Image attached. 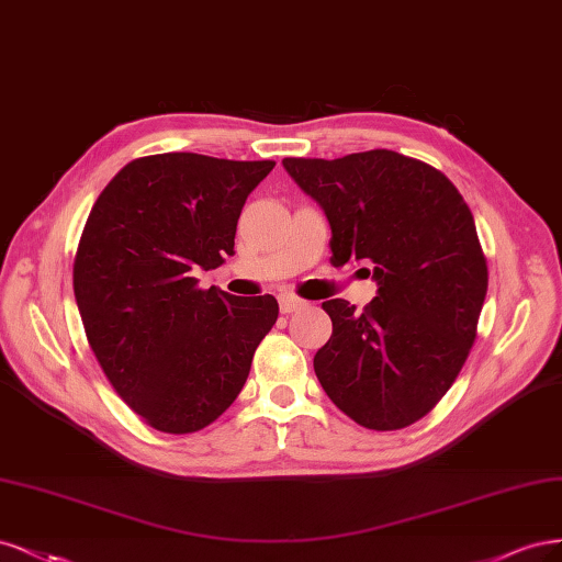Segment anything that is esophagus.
Listing matches in <instances>:
<instances>
[{"instance_id": "34e87169", "label": "esophagus", "mask_w": 562, "mask_h": 562, "mask_svg": "<svg viewBox=\"0 0 562 562\" xmlns=\"http://www.w3.org/2000/svg\"><path fill=\"white\" fill-rule=\"evenodd\" d=\"M278 301H280V311H282L284 315L296 313V311H301V307H305V301L299 299L296 294H280Z\"/></svg>"}]
</instances>
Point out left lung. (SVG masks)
Instances as JSON below:
<instances>
[{
  "label": "left lung",
  "mask_w": 562,
  "mask_h": 562,
  "mask_svg": "<svg viewBox=\"0 0 562 562\" xmlns=\"http://www.w3.org/2000/svg\"><path fill=\"white\" fill-rule=\"evenodd\" d=\"M331 224V263L373 266L378 296L357 311L324 301L334 331L313 367L357 425H413L456 383L476 340L487 261L450 179L418 158L371 149L334 160L284 158Z\"/></svg>",
  "instance_id": "left-lung-1"
}]
</instances>
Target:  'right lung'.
<instances>
[{
	"label": "right lung",
	"mask_w": 562,
	"mask_h": 562,
	"mask_svg": "<svg viewBox=\"0 0 562 562\" xmlns=\"http://www.w3.org/2000/svg\"><path fill=\"white\" fill-rule=\"evenodd\" d=\"M276 160L154 154L121 168L90 210L75 257L88 346L149 427L191 434L235 402L278 319L276 296L201 289L233 257L247 195Z\"/></svg>",
	"instance_id": "right-lung-1"
}]
</instances>
